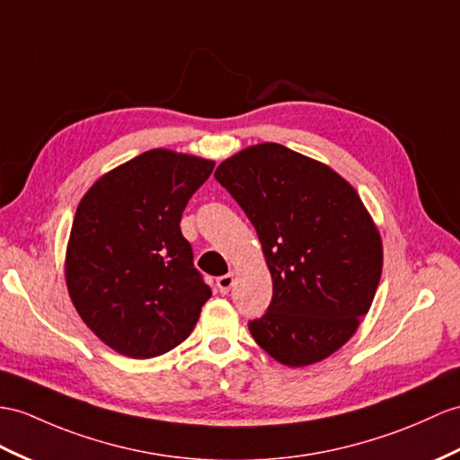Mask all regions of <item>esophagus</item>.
Instances as JSON below:
<instances>
[{
  "label": "esophagus",
  "instance_id": "obj_1",
  "mask_svg": "<svg viewBox=\"0 0 460 460\" xmlns=\"http://www.w3.org/2000/svg\"><path fill=\"white\" fill-rule=\"evenodd\" d=\"M232 285H234V273L222 275V277H218V279H217V287H218V290H220L222 295H226L228 290L232 288Z\"/></svg>",
  "mask_w": 460,
  "mask_h": 460
}]
</instances>
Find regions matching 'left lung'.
Masks as SVG:
<instances>
[{
    "label": "left lung",
    "mask_w": 460,
    "mask_h": 460,
    "mask_svg": "<svg viewBox=\"0 0 460 460\" xmlns=\"http://www.w3.org/2000/svg\"><path fill=\"white\" fill-rule=\"evenodd\" d=\"M215 177L253 224L273 279L253 340L288 367L326 359L359 328L383 273L361 197L332 167L275 142L234 154Z\"/></svg>",
    "instance_id": "left-lung-1"
}]
</instances>
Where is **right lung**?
I'll return each mask as SVG.
<instances>
[{
    "label": "right lung",
    "instance_id": "right-lung-1",
    "mask_svg": "<svg viewBox=\"0 0 460 460\" xmlns=\"http://www.w3.org/2000/svg\"><path fill=\"white\" fill-rule=\"evenodd\" d=\"M212 167L148 150L99 177L77 205L66 285L85 326L117 353L150 359L173 349L210 298L179 222Z\"/></svg>",
    "mask_w": 460,
    "mask_h": 460
}]
</instances>
